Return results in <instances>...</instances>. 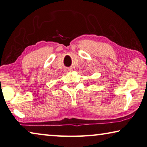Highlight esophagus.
Instances as JSON below:
<instances>
[{"label": "esophagus", "mask_w": 147, "mask_h": 147, "mask_svg": "<svg viewBox=\"0 0 147 147\" xmlns=\"http://www.w3.org/2000/svg\"><path fill=\"white\" fill-rule=\"evenodd\" d=\"M68 70H69V69H66V71H68Z\"/></svg>", "instance_id": "34e87169"}]
</instances>
